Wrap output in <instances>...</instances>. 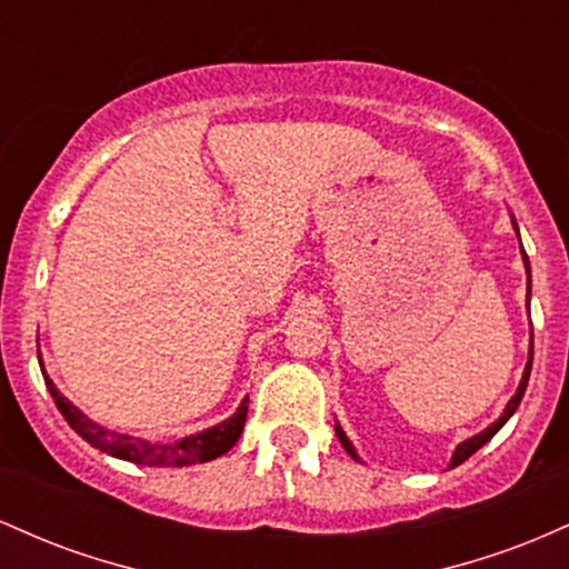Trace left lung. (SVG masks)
<instances>
[{
	"instance_id": "8db88e82",
	"label": "left lung",
	"mask_w": 569,
	"mask_h": 569,
	"mask_svg": "<svg viewBox=\"0 0 569 569\" xmlns=\"http://www.w3.org/2000/svg\"><path fill=\"white\" fill-rule=\"evenodd\" d=\"M511 221H513V219H511ZM513 230H516V234H519V227H516V221H513ZM519 243H521V240H519ZM521 257H525V270H527V280H530V259H527L525 248H521ZM527 302H530V293H527ZM530 369H532V345H530V361H527V367H525V375H521V382H519V388H516L513 398H511V401H508L506 411H502V415L498 417V420L492 422V426L481 430V433H476V436H471V439H466V441H462V443H457V449H455V455H452V466H449V468H455V466H460V462H466L468 457H471L473 452H479V449L485 447V443H487L489 439H492V436L498 433V430H500L502 426H506V422H508V417H511L513 411H516V407H519V403H521V396H525V390H527V380H530ZM335 430H337V439H339V443H342V447H345V452H348L350 457H356V460H358L356 449H352V443H350L348 436H345V430L339 428V422H337V426H335Z\"/></svg>"
}]
</instances>
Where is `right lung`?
<instances>
[{
  "label": "right lung",
  "mask_w": 569,
  "mask_h": 569,
  "mask_svg": "<svg viewBox=\"0 0 569 569\" xmlns=\"http://www.w3.org/2000/svg\"><path fill=\"white\" fill-rule=\"evenodd\" d=\"M39 367H42V361H39ZM42 377H44V385H48L50 396H53L58 411L63 415V420H67L69 426L90 443V447L101 449V452H107L112 457H120V460L136 462V466H149V468L176 466V468H181V466H194V462L217 460V457L230 452V449L234 447V441H238L240 433H243V426H246L248 398H243L238 411H234L232 417H227L224 422H219V426L206 428V430H200V433L187 436V439H179L173 443H149L143 439H133V436L114 433V430L101 428L98 422L90 420L88 415H82V411L77 409L69 398H63L61 393H58L53 380L44 375V367H42Z\"/></svg>",
  "instance_id": "add662e5"
}]
</instances>
